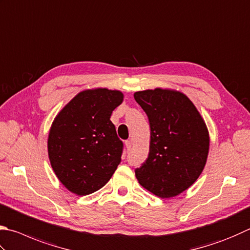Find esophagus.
<instances>
[{"label": "esophagus", "instance_id": "1", "mask_svg": "<svg viewBox=\"0 0 250 250\" xmlns=\"http://www.w3.org/2000/svg\"><path fill=\"white\" fill-rule=\"evenodd\" d=\"M131 145H133V144H131L130 140H126V141H125V146H126V149H127V150H130Z\"/></svg>", "mask_w": 250, "mask_h": 250}]
</instances>
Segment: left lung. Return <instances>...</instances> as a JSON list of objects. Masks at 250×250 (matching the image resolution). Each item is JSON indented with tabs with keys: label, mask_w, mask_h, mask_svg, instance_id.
Returning <instances> with one entry per match:
<instances>
[{
	"label": "left lung",
	"mask_w": 250,
	"mask_h": 250,
	"mask_svg": "<svg viewBox=\"0 0 250 250\" xmlns=\"http://www.w3.org/2000/svg\"><path fill=\"white\" fill-rule=\"evenodd\" d=\"M150 124L148 159L135 169L146 189L161 198L180 195L196 182L209 152L205 121L184 93L169 89L135 92Z\"/></svg>",
	"instance_id": "8db88e82"
}]
</instances>
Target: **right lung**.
Segmentation results:
<instances>
[{
  "instance_id": "obj_1",
  "label": "right lung",
  "mask_w": 250,
  "mask_h": 250,
  "mask_svg": "<svg viewBox=\"0 0 250 250\" xmlns=\"http://www.w3.org/2000/svg\"><path fill=\"white\" fill-rule=\"evenodd\" d=\"M123 93L106 88L84 90L63 107L52 123L48 152L52 168L69 191L86 196L110 181L123 153L110 117Z\"/></svg>"
}]
</instances>
